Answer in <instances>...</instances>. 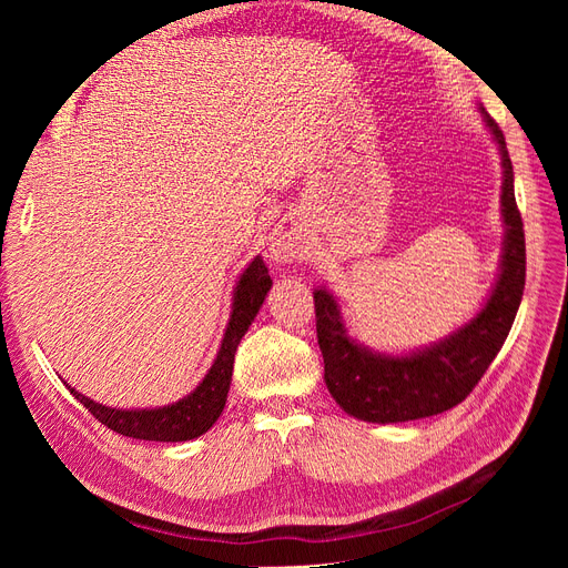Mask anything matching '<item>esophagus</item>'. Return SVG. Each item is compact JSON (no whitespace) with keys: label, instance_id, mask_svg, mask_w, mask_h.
<instances>
[{"label":"esophagus","instance_id":"1","mask_svg":"<svg viewBox=\"0 0 568 568\" xmlns=\"http://www.w3.org/2000/svg\"><path fill=\"white\" fill-rule=\"evenodd\" d=\"M305 234L296 220H282L270 236V255L277 263H294L305 255Z\"/></svg>","mask_w":568,"mask_h":568}]
</instances>
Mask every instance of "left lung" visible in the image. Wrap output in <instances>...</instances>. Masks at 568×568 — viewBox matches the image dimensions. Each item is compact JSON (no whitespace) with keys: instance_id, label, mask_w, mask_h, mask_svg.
I'll use <instances>...</instances> for the list:
<instances>
[{"instance_id":"obj_1","label":"left lung","mask_w":568,"mask_h":568,"mask_svg":"<svg viewBox=\"0 0 568 568\" xmlns=\"http://www.w3.org/2000/svg\"><path fill=\"white\" fill-rule=\"evenodd\" d=\"M503 159L505 242L500 274L484 307L453 334L424 348L390 355L357 343L343 322L338 298L326 286L313 291L317 343L324 357V382L332 398L351 417L372 424L424 419L459 405L500 353L521 305L526 284L524 222L514 199V170L505 134L478 106Z\"/></svg>"}]
</instances>
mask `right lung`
<instances>
[{
  "mask_svg": "<svg viewBox=\"0 0 568 568\" xmlns=\"http://www.w3.org/2000/svg\"><path fill=\"white\" fill-rule=\"evenodd\" d=\"M272 286L270 272L261 255H255L239 277L232 296V313L227 329L222 334L220 351L213 359L209 374L203 376L201 384L184 395L182 400L163 407H144V409H120L90 400L88 395L71 388L75 398L88 407L92 415L109 426L111 432L123 434L140 440H159V443H180L203 436L217 422L227 403V393L232 384L234 353L239 341L248 332L251 322L267 296Z\"/></svg>",
  "mask_w": 568,
  "mask_h": 568,
  "instance_id": "1",
  "label": "right lung"
}]
</instances>
